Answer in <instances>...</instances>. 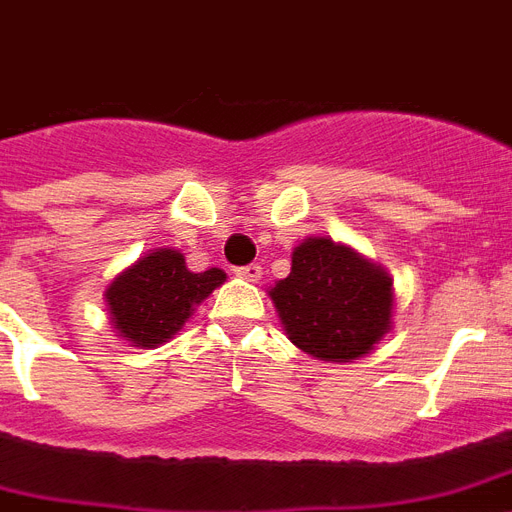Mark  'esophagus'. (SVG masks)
Masks as SVG:
<instances>
[{"mask_svg": "<svg viewBox=\"0 0 512 512\" xmlns=\"http://www.w3.org/2000/svg\"><path fill=\"white\" fill-rule=\"evenodd\" d=\"M236 273H239L241 279L247 281H260L263 279V268L257 263H249V265H241V268H236Z\"/></svg>", "mask_w": 512, "mask_h": 512, "instance_id": "esophagus-1", "label": "esophagus"}]
</instances>
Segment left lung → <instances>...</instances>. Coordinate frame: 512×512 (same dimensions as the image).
I'll use <instances>...</instances> for the list:
<instances>
[{
    "mask_svg": "<svg viewBox=\"0 0 512 512\" xmlns=\"http://www.w3.org/2000/svg\"><path fill=\"white\" fill-rule=\"evenodd\" d=\"M390 287L382 268L348 247L308 239L295 249L292 271L271 297L297 348L324 361H350L369 353L390 329Z\"/></svg>",
    "mask_w": 512,
    "mask_h": 512,
    "instance_id": "left-lung-1",
    "label": "left lung"
}]
</instances>
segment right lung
Wrapping results in <instances>:
<instances>
[{
    "label": "right lung",
    "mask_w": 512,
    "mask_h": 512,
    "mask_svg": "<svg viewBox=\"0 0 512 512\" xmlns=\"http://www.w3.org/2000/svg\"><path fill=\"white\" fill-rule=\"evenodd\" d=\"M223 281V271L191 273L180 252L159 249L119 273L106 289V300L119 335L148 348L183 329L193 305L212 295Z\"/></svg>",
    "instance_id": "add662e5"
}]
</instances>
